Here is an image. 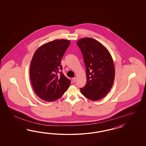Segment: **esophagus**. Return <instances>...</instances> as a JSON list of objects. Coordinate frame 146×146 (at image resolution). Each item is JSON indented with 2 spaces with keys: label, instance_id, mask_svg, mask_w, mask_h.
Listing matches in <instances>:
<instances>
[{
  "label": "esophagus",
  "instance_id": "1",
  "mask_svg": "<svg viewBox=\"0 0 146 146\" xmlns=\"http://www.w3.org/2000/svg\"><path fill=\"white\" fill-rule=\"evenodd\" d=\"M76 78L75 77V78H73L72 79V81H73V82H75V81H76Z\"/></svg>",
  "mask_w": 146,
  "mask_h": 146
}]
</instances>
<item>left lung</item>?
<instances>
[{
    "instance_id": "8db88e82",
    "label": "left lung",
    "mask_w": 146,
    "mask_h": 146,
    "mask_svg": "<svg viewBox=\"0 0 146 146\" xmlns=\"http://www.w3.org/2000/svg\"><path fill=\"white\" fill-rule=\"evenodd\" d=\"M86 67V84L80 88L82 95L92 101H98L110 90L115 80L114 63L109 51L100 42L92 38L77 42Z\"/></svg>"
}]
</instances>
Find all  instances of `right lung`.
<instances>
[{
    "label": "right lung",
    "mask_w": 146,
    "mask_h": 146,
    "mask_svg": "<svg viewBox=\"0 0 146 146\" xmlns=\"http://www.w3.org/2000/svg\"><path fill=\"white\" fill-rule=\"evenodd\" d=\"M70 44L69 40H54L40 46L34 54L30 66L31 85L43 100H57L71 84V80L59 72L61 59Z\"/></svg>",
    "instance_id": "add662e5"
}]
</instances>
